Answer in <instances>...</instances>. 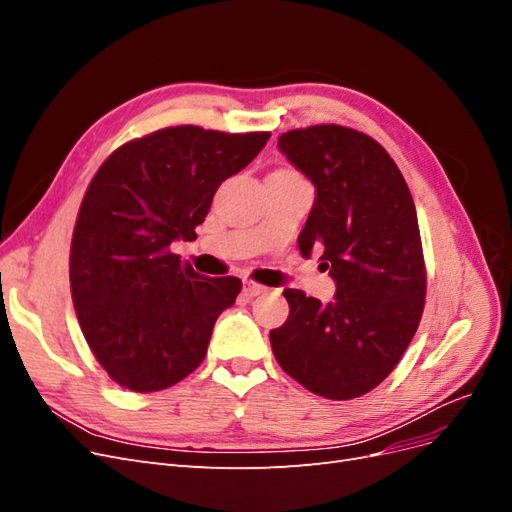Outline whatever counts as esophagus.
Instances as JSON below:
<instances>
[{"instance_id": "obj_1", "label": "esophagus", "mask_w": 512, "mask_h": 512, "mask_svg": "<svg viewBox=\"0 0 512 512\" xmlns=\"http://www.w3.org/2000/svg\"><path fill=\"white\" fill-rule=\"evenodd\" d=\"M265 290H267L265 286H260V284L252 282V280H245V282H243V294H245L247 299L258 297V294H262V292H265Z\"/></svg>"}]
</instances>
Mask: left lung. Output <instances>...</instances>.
Segmentation results:
<instances>
[{
    "mask_svg": "<svg viewBox=\"0 0 512 512\" xmlns=\"http://www.w3.org/2000/svg\"><path fill=\"white\" fill-rule=\"evenodd\" d=\"M277 147L316 188L299 250L322 254L335 299L286 288L290 314L269 333L273 354L307 391L361 397L395 369L423 316L427 273L412 194L384 147L352 128L290 130Z\"/></svg>",
    "mask_w": 512,
    "mask_h": 512,
    "instance_id": "obj_1",
    "label": "left lung"
}]
</instances>
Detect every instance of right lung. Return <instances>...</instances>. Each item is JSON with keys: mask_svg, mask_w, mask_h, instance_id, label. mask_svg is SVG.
Here are the masks:
<instances>
[{"mask_svg": "<svg viewBox=\"0 0 512 512\" xmlns=\"http://www.w3.org/2000/svg\"><path fill=\"white\" fill-rule=\"evenodd\" d=\"M269 132L164 128L106 158L91 179L70 247L76 318L123 389L153 393L203 363L239 277H205L170 252L194 241L220 183L250 164Z\"/></svg>", "mask_w": 512, "mask_h": 512, "instance_id": "right-lung-1", "label": "right lung"}]
</instances>
